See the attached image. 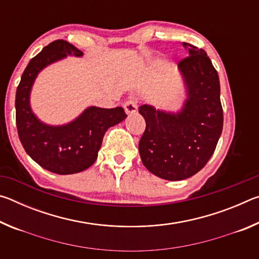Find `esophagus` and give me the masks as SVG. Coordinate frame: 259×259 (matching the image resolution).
<instances>
[{"label": "esophagus", "instance_id": "1", "mask_svg": "<svg viewBox=\"0 0 259 259\" xmlns=\"http://www.w3.org/2000/svg\"><path fill=\"white\" fill-rule=\"evenodd\" d=\"M124 111L126 114H134L138 111V104L134 99H129L123 104Z\"/></svg>", "mask_w": 259, "mask_h": 259}]
</instances>
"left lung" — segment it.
Returning <instances> with one entry per match:
<instances>
[{
    "label": "left lung",
    "instance_id": "1",
    "mask_svg": "<svg viewBox=\"0 0 259 259\" xmlns=\"http://www.w3.org/2000/svg\"><path fill=\"white\" fill-rule=\"evenodd\" d=\"M188 50L178 66L187 99L177 114L148 105L138 112L146 122L139 153L148 171L166 181H182L199 172L213 154L223 130L218 73L203 49L184 43Z\"/></svg>",
    "mask_w": 259,
    "mask_h": 259
}]
</instances>
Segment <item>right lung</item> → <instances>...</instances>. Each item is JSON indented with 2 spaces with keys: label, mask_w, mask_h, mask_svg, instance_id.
I'll return each mask as SVG.
<instances>
[{
  "label": "right lung",
  "mask_w": 259,
  "mask_h": 259,
  "mask_svg": "<svg viewBox=\"0 0 259 259\" xmlns=\"http://www.w3.org/2000/svg\"><path fill=\"white\" fill-rule=\"evenodd\" d=\"M83 52L64 40L51 42L30 59L16 93V124L21 145L42 168L58 175L83 171L95 163L108 128L126 117L122 107H89L76 120L61 126L47 125L29 106V93L37 73L67 55Z\"/></svg>",
  "instance_id": "obj_1"
}]
</instances>
